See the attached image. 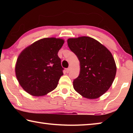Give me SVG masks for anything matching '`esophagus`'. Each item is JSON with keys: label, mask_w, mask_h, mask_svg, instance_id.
I'll return each mask as SVG.
<instances>
[{"label": "esophagus", "mask_w": 133, "mask_h": 133, "mask_svg": "<svg viewBox=\"0 0 133 133\" xmlns=\"http://www.w3.org/2000/svg\"><path fill=\"white\" fill-rule=\"evenodd\" d=\"M70 68H68V69H66V73H69V71H70Z\"/></svg>", "instance_id": "1"}]
</instances>
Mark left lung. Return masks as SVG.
Instances as JSON below:
<instances>
[{
	"label": "left lung",
	"instance_id": "left-lung-1",
	"mask_svg": "<svg viewBox=\"0 0 133 133\" xmlns=\"http://www.w3.org/2000/svg\"><path fill=\"white\" fill-rule=\"evenodd\" d=\"M67 44L80 62V75L73 81L74 89L86 98L100 97L111 87L116 75L111 53L88 36L69 38Z\"/></svg>",
	"mask_w": 133,
	"mask_h": 133
}]
</instances>
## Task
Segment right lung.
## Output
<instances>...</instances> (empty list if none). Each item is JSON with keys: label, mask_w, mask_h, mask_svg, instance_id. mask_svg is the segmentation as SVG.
<instances>
[{"label": "right lung", "mask_w": 133, "mask_h": 133, "mask_svg": "<svg viewBox=\"0 0 133 133\" xmlns=\"http://www.w3.org/2000/svg\"><path fill=\"white\" fill-rule=\"evenodd\" d=\"M64 43L63 39L43 38L20 53L15 66L16 76L24 91L33 96H43L55 90L63 75L57 55Z\"/></svg>", "instance_id": "obj_1"}]
</instances>
